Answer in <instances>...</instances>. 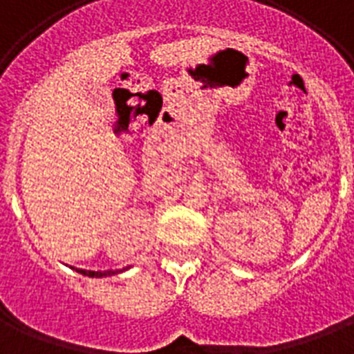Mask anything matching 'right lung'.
Listing matches in <instances>:
<instances>
[{"mask_svg":"<svg viewBox=\"0 0 354 354\" xmlns=\"http://www.w3.org/2000/svg\"><path fill=\"white\" fill-rule=\"evenodd\" d=\"M73 270H77V272L82 275H88V277H110V275H115L118 272H122V270H128V266L122 270H102V272H93V270H82V268H73Z\"/></svg>","mask_w":354,"mask_h":354,"instance_id":"right-lung-1","label":"right lung"}]
</instances>
